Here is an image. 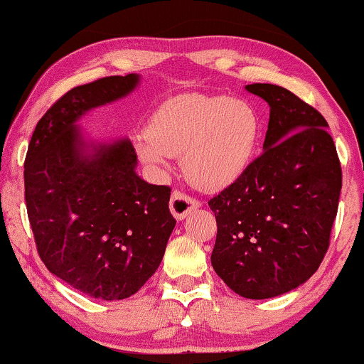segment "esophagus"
Listing matches in <instances>:
<instances>
[{
    "label": "esophagus",
    "mask_w": 364,
    "mask_h": 364,
    "mask_svg": "<svg viewBox=\"0 0 364 364\" xmlns=\"http://www.w3.org/2000/svg\"><path fill=\"white\" fill-rule=\"evenodd\" d=\"M200 206H201L200 201L179 191H174L171 195V201H169V210H171V213L176 220L186 218L191 211L198 210Z\"/></svg>",
    "instance_id": "34e87169"
}]
</instances>
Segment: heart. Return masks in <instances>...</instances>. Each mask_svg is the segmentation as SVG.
<instances>
[{
	"label": "heart",
	"instance_id": "1",
	"mask_svg": "<svg viewBox=\"0 0 364 364\" xmlns=\"http://www.w3.org/2000/svg\"><path fill=\"white\" fill-rule=\"evenodd\" d=\"M259 139V114L245 100L183 94L159 105L134 144L151 166L164 168L173 156H181L183 174L191 185L222 190L243 176Z\"/></svg>",
	"mask_w": 364,
	"mask_h": 364
}]
</instances>
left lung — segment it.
I'll return each mask as SVG.
<instances>
[{
	"mask_svg": "<svg viewBox=\"0 0 364 364\" xmlns=\"http://www.w3.org/2000/svg\"><path fill=\"white\" fill-rule=\"evenodd\" d=\"M269 104L264 153L208 201L216 218L211 265L247 299H270L319 269L338 213L343 174L328 122L291 90L245 85Z\"/></svg>",
	"mask_w": 364,
	"mask_h": 364,
	"instance_id": "1",
	"label": "left lung"
}]
</instances>
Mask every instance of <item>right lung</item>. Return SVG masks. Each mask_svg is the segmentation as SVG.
<instances>
[{
  "label": "right lung",
  "mask_w": 364,
  "mask_h": 364,
  "mask_svg": "<svg viewBox=\"0 0 364 364\" xmlns=\"http://www.w3.org/2000/svg\"><path fill=\"white\" fill-rule=\"evenodd\" d=\"M137 73L104 77L60 97L36 124L25 159V201L47 269L85 296L131 297L163 260L176 220L169 186L136 173L127 137L85 141L77 121L131 94Z\"/></svg>",
  "instance_id": "1"
}]
</instances>
